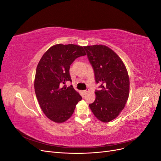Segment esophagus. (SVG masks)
<instances>
[{
	"mask_svg": "<svg viewBox=\"0 0 161 161\" xmlns=\"http://www.w3.org/2000/svg\"><path fill=\"white\" fill-rule=\"evenodd\" d=\"M89 89H86V90H85V91H83V93L85 95V94H86L87 92H89Z\"/></svg>",
	"mask_w": 161,
	"mask_h": 161,
	"instance_id": "1",
	"label": "esophagus"
}]
</instances>
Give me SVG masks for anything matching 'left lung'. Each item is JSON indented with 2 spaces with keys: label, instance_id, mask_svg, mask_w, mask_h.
<instances>
[{
  "label": "left lung",
  "instance_id": "1",
  "mask_svg": "<svg viewBox=\"0 0 161 161\" xmlns=\"http://www.w3.org/2000/svg\"><path fill=\"white\" fill-rule=\"evenodd\" d=\"M90 64L93 69L95 82V100L89 107L96 118L109 122L118 117L128 101L130 79L121 58L103 45L85 46Z\"/></svg>",
  "mask_w": 161,
  "mask_h": 161
}]
</instances>
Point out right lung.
Wrapping results in <instances>:
<instances>
[{
    "label": "right lung",
    "mask_w": 161,
    "mask_h": 161,
    "mask_svg": "<svg viewBox=\"0 0 161 161\" xmlns=\"http://www.w3.org/2000/svg\"><path fill=\"white\" fill-rule=\"evenodd\" d=\"M86 55L83 47L56 44L48 49L39 62L34 88L39 104L47 118L57 123L69 119L82 99L72 85L70 66L77 58Z\"/></svg>",
    "instance_id": "right-lung-1"
}]
</instances>
